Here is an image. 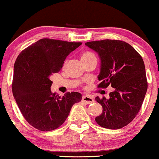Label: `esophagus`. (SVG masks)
Listing matches in <instances>:
<instances>
[{
	"mask_svg": "<svg viewBox=\"0 0 159 159\" xmlns=\"http://www.w3.org/2000/svg\"><path fill=\"white\" fill-rule=\"evenodd\" d=\"M82 102L86 104H91L94 102V98L90 96H83V97H82Z\"/></svg>",
	"mask_w": 159,
	"mask_h": 159,
	"instance_id": "34e87169",
	"label": "esophagus"
}]
</instances>
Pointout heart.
Returning a JSON list of instances; mask_svg holds the SVG:
<instances>
[{"mask_svg": "<svg viewBox=\"0 0 159 159\" xmlns=\"http://www.w3.org/2000/svg\"><path fill=\"white\" fill-rule=\"evenodd\" d=\"M92 57H95V55H94L93 54L92 52H84L83 54H82L81 60H83V59H87V58Z\"/></svg>", "mask_w": 159, "mask_h": 159, "instance_id": "heart-1", "label": "heart"}]
</instances>
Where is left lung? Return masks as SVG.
Instances as JSON below:
<instances>
[{
	"instance_id": "8db88e82",
	"label": "left lung",
	"mask_w": 159,
	"mask_h": 159,
	"mask_svg": "<svg viewBox=\"0 0 159 159\" xmlns=\"http://www.w3.org/2000/svg\"><path fill=\"white\" fill-rule=\"evenodd\" d=\"M99 57L100 88H114L109 98L96 96L102 113L96 117L100 126L121 129L139 112L147 90L145 66L141 56L132 45L120 40L104 39L86 43Z\"/></svg>"
}]
</instances>
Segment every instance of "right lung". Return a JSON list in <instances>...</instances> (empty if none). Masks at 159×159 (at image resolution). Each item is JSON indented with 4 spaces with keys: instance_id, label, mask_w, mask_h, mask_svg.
<instances>
[{
    "instance_id": "add662e5",
    "label": "right lung",
    "mask_w": 159,
    "mask_h": 159,
    "mask_svg": "<svg viewBox=\"0 0 159 159\" xmlns=\"http://www.w3.org/2000/svg\"><path fill=\"white\" fill-rule=\"evenodd\" d=\"M81 44L42 39L18 56L12 94L25 119L38 130L57 129L68 117L72 105L81 101L80 93H66L63 97L52 93L50 79L62 69L66 57Z\"/></svg>"
}]
</instances>
